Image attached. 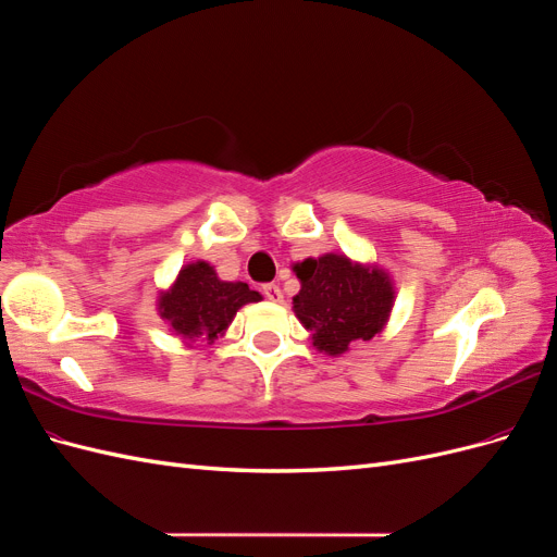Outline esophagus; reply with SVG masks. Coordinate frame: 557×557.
<instances>
[{"label": "esophagus", "instance_id": "esophagus-1", "mask_svg": "<svg viewBox=\"0 0 557 557\" xmlns=\"http://www.w3.org/2000/svg\"><path fill=\"white\" fill-rule=\"evenodd\" d=\"M262 293H264V297L269 299V301H274V305H278V301L283 299V293H281V288L276 283H267V285H262Z\"/></svg>", "mask_w": 557, "mask_h": 557}]
</instances>
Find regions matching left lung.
I'll return each mask as SVG.
<instances>
[{"label":"left lung","mask_w":557,"mask_h":557,"mask_svg":"<svg viewBox=\"0 0 557 557\" xmlns=\"http://www.w3.org/2000/svg\"><path fill=\"white\" fill-rule=\"evenodd\" d=\"M293 272L301 285L293 311L320 352L344 356L356 342L383 332L395 305V285L379 264L325 252L295 262Z\"/></svg>","instance_id":"1"}]
</instances>
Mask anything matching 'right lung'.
Segmentation results:
<instances>
[{
	"label": "right lung",
	"instance_id": "1",
	"mask_svg": "<svg viewBox=\"0 0 557 557\" xmlns=\"http://www.w3.org/2000/svg\"><path fill=\"white\" fill-rule=\"evenodd\" d=\"M260 299L262 295L250 290L248 283L218 278L209 262L197 260L183 264L170 288L160 290L158 313L183 344L190 346L197 339L213 344L225 336L242 307Z\"/></svg>",
	"mask_w": 557,
	"mask_h": 557
}]
</instances>
